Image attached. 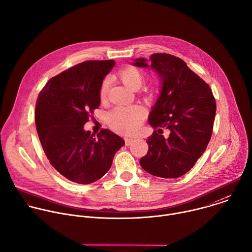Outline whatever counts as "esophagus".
<instances>
[{
  "label": "esophagus",
  "instance_id": "obj_1",
  "mask_svg": "<svg viewBox=\"0 0 252 252\" xmlns=\"http://www.w3.org/2000/svg\"><path fill=\"white\" fill-rule=\"evenodd\" d=\"M125 141H126V145H130L131 144V142L133 141V138H126L125 139Z\"/></svg>",
  "mask_w": 252,
  "mask_h": 252
}]
</instances>
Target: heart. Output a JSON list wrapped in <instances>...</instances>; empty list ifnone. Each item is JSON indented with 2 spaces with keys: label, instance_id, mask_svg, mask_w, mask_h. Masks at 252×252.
Masks as SVG:
<instances>
[{
  "label": "heart",
  "instance_id": "1",
  "mask_svg": "<svg viewBox=\"0 0 252 252\" xmlns=\"http://www.w3.org/2000/svg\"><path fill=\"white\" fill-rule=\"evenodd\" d=\"M118 77L125 85L132 91L138 90L144 82L142 72L133 66H127L119 71ZM110 87V80L104 79L100 87V98L106 100ZM145 113L139 106L116 107L108 114V121L112 128L123 134L136 132L144 120Z\"/></svg>",
  "mask_w": 252,
  "mask_h": 252
}]
</instances>
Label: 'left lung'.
Returning a JSON list of instances; mask_svg holds the SVG:
<instances>
[{
  "label": "left lung",
  "mask_w": 252,
  "mask_h": 252,
  "mask_svg": "<svg viewBox=\"0 0 252 252\" xmlns=\"http://www.w3.org/2000/svg\"><path fill=\"white\" fill-rule=\"evenodd\" d=\"M132 64L150 67L161 81L159 97L148 117L155 130L147 137L148 152L140 166L156 177H181L211 139L217 108L212 90L182 59L171 54L155 53L149 61L137 58ZM163 128L170 131L167 137L159 133Z\"/></svg>",
  "instance_id": "obj_1"
}]
</instances>
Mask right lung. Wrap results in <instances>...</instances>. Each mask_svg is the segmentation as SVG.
I'll use <instances>...</instances> for the list:
<instances>
[{
	"label": "right lung",
	"instance_id": "obj_1",
	"mask_svg": "<svg viewBox=\"0 0 252 252\" xmlns=\"http://www.w3.org/2000/svg\"><path fill=\"white\" fill-rule=\"evenodd\" d=\"M114 60L77 64L51 78L35 106V126L43 151L54 168L68 180L90 184L111 168L125 140L109 129L97 137L84 129L100 106V87Z\"/></svg>",
	"mask_w": 252,
	"mask_h": 252
}]
</instances>
